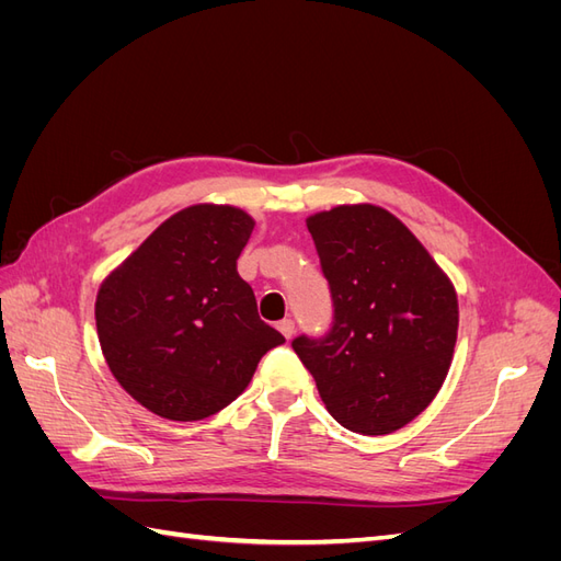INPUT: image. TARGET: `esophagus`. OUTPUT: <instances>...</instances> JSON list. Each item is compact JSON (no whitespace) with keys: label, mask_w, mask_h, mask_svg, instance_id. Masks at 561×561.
<instances>
[{"label":"esophagus","mask_w":561,"mask_h":561,"mask_svg":"<svg viewBox=\"0 0 561 561\" xmlns=\"http://www.w3.org/2000/svg\"><path fill=\"white\" fill-rule=\"evenodd\" d=\"M278 332H280L285 339H293V334H295V320H290V318L280 320V322H278Z\"/></svg>","instance_id":"obj_1"}]
</instances>
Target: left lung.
I'll list each match as a JSON object with an SVG mask.
<instances>
[{"mask_svg":"<svg viewBox=\"0 0 561 561\" xmlns=\"http://www.w3.org/2000/svg\"><path fill=\"white\" fill-rule=\"evenodd\" d=\"M332 297V325L293 348L344 428L388 435L416 419L443 386L458 301L416 236L377 206H339L307 219Z\"/></svg>","mask_w":561,"mask_h":561,"instance_id":"left-lung-1","label":"left lung"}]
</instances>
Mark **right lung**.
<instances>
[{
	"instance_id": "obj_1",
	"label": "right lung",
	"mask_w": 561,
	"mask_h": 561,
	"mask_svg": "<svg viewBox=\"0 0 561 561\" xmlns=\"http://www.w3.org/2000/svg\"><path fill=\"white\" fill-rule=\"evenodd\" d=\"M252 227L231 206L184 208L100 287L105 360L149 412L171 421L217 414L243 393L262 355L285 342L236 271Z\"/></svg>"
}]
</instances>
